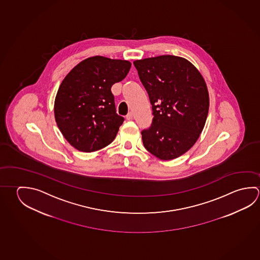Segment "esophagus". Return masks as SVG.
I'll use <instances>...</instances> for the list:
<instances>
[{
    "mask_svg": "<svg viewBox=\"0 0 260 260\" xmlns=\"http://www.w3.org/2000/svg\"><path fill=\"white\" fill-rule=\"evenodd\" d=\"M133 118V114H132V112H128V115L126 116V119L127 120H131Z\"/></svg>",
    "mask_w": 260,
    "mask_h": 260,
    "instance_id": "esophagus-1",
    "label": "esophagus"
}]
</instances>
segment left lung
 Here are the masks:
<instances>
[{"instance_id":"left-lung-1","label":"left lung","mask_w":260,"mask_h":260,"mask_svg":"<svg viewBox=\"0 0 260 260\" xmlns=\"http://www.w3.org/2000/svg\"><path fill=\"white\" fill-rule=\"evenodd\" d=\"M149 94L153 119L142 131V142L162 160L176 159L194 145L205 127L209 93L189 60L164 55L133 62Z\"/></svg>"}]
</instances>
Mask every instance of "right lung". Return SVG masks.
Returning a JSON list of instances; mask_svg holds the SVG:
<instances>
[{"instance_id":"1","label":"right lung","mask_w":260,"mask_h":260,"mask_svg":"<svg viewBox=\"0 0 260 260\" xmlns=\"http://www.w3.org/2000/svg\"><path fill=\"white\" fill-rule=\"evenodd\" d=\"M132 63L96 55L78 63L55 96V122L69 144L83 152L110 144L124 119L116 113L111 87L123 80Z\"/></svg>"}]
</instances>
